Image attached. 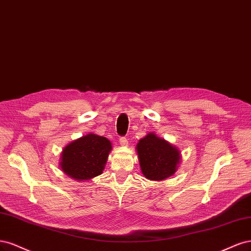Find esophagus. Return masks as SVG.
Masks as SVG:
<instances>
[{
  "mask_svg": "<svg viewBox=\"0 0 251 251\" xmlns=\"http://www.w3.org/2000/svg\"><path fill=\"white\" fill-rule=\"evenodd\" d=\"M120 144L122 145V146H128V141H127V137H125V136H123V137H121L120 139Z\"/></svg>",
  "mask_w": 251,
  "mask_h": 251,
  "instance_id": "34e87169",
  "label": "esophagus"
}]
</instances>
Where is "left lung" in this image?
<instances>
[{"instance_id":"1","label":"left lung","mask_w":251,"mask_h":251,"mask_svg":"<svg viewBox=\"0 0 251 251\" xmlns=\"http://www.w3.org/2000/svg\"><path fill=\"white\" fill-rule=\"evenodd\" d=\"M142 173L150 180L160 181L172 176L178 168L180 151L155 133H148L136 145Z\"/></svg>"}]
</instances>
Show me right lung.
<instances>
[{"label":"right lung","mask_w":251,"mask_h":251,"mask_svg":"<svg viewBox=\"0 0 251 251\" xmlns=\"http://www.w3.org/2000/svg\"><path fill=\"white\" fill-rule=\"evenodd\" d=\"M111 149L106 137L88 133L63 148L59 166L73 179L90 180L102 174Z\"/></svg>","instance_id":"right-lung-1"}]
</instances>
